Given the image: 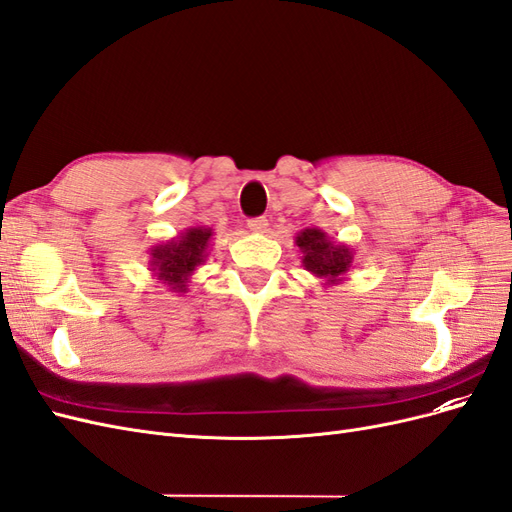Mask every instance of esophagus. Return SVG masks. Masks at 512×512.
Listing matches in <instances>:
<instances>
[{"label":"esophagus","mask_w":512,"mask_h":512,"mask_svg":"<svg viewBox=\"0 0 512 512\" xmlns=\"http://www.w3.org/2000/svg\"><path fill=\"white\" fill-rule=\"evenodd\" d=\"M247 228H250L252 232H267L269 220L267 218H252L250 222H247Z\"/></svg>","instance_id":"obj_1"}]
</instances>
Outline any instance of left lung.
I'll return each mask as SVG.
<instances>
[{
    "instance_id": "1",
    "label": "left lung",
    "mask_w": 512,
    "mask_h": 512,
    "mask_svg": "<svg viewBox=\"0 0 512 512\" xmlns=\"http://www.w3.org/2000/svg\"><path fill=\"white\" fill-rule=\"evenodd\" d=\"M294 243L301 250L305 271L312 273L324 286H337L346 282V275L354 265V250L346 243L333 241L320 228L301 230Z\"/></svg>"
}]
</instances>
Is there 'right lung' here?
Returning <instances> with one entry per match:
<instances>
[{
	"label": "right lung",
	"instance_id": "obj_1",
	"mask_svg": "<svg viewBox=\"0 0 512 512\" xmlns=\"http://www.w3.org/2000/svg\"><path fill=\"white\" fill-rule=\"evenodd\" d=\"M213 228L190 226L166 243L149 250V271L168 292L185 294L194 271L203 265L211 252Z\"/></svg>",
	"mask_w": 512,
	"mask_h": 512
}]
</instances>
